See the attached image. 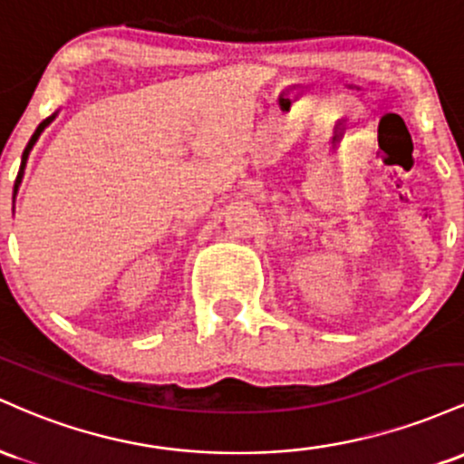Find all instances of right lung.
Here are the masks:
<instances>
[{
  "label": "right lung",
  "instance_id": "right-lung-1",
  "mask_svg": "<svg viewBox=\"0 0 464 464\" xmlns=\"http://www.w3.org/2000/svg\"><path fill=\"white\" fill-rule=\"evenodd\" d=\"M56 116V113H54ZM54 116H50L48 120H44V122L39 124V127H36V131L33 133V138H30V142H28V147H25V150H24V155H22V166H19V175H17V181H14V188H13V197L17 195V190H19V184H22V177H24V169H25V162H28V155H30V150H33V147H34V142L36 140H39V135L44 133V129L48 127V124L52 122V120H54Z\"/></svg>",
  "mask_w": 464,
  "mask_h": 464
}]
</instances>
